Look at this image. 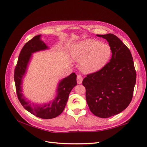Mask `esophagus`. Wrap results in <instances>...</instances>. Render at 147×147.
Here are the masks:
<instances>
[{
  "mask_svg": "<svg viewBox=\"0 0 147 147\" xmlns=\"http://www.w3.org/2000/svg\"><path fill=\"white\" fill-rule=\"evenodd\" d=\"M77 82L78 84H81L83 82V78L81 76V75H78L77 77Z\"/></svg>",
  "mask_w": 147,
  "mask_h": 147,
  "instance_id": "34e87169",
  "label": "esophagus"
}]
</instances>
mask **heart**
Wrapping results in <instances>:
<instances>
[{
  "instance_id": "obj_1",
  "label": "heart",
  "mask_w": 147,
  "mask_h": 147,
  "mask_svg": "<svg viewBox=\"0 0 147 147\" xmlns=\"http://www.w3.org/2000/svg\"><path fill=\"white\" fill-rule=\"evenodd\" d=\"M72 59L80 63L82 72L86 74L100 70L107 64L112 55L110 47L94 39H86L70 48Z\"/></svg>"
}]
</instances>
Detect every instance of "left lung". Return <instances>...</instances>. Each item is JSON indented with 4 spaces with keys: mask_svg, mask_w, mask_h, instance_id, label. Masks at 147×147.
<instances>
[{
    "mask_svg": "<svg viewBox=\"0 0 147 147\" xmlns=\"http://www.w3.org/2000/svg\"><path fill=\"white\" fill-rule=\"evenodd\" d=\"M96 35L109 42L112 58L100 70L88 75L82 84L91 112L105 118L121 113L129 105L136 72L131 53L121 40L112 34Z\"/></svg>",
    "mask_w": 147,
    "mask_h": 147,
    "instance_id": "left-lung-1",
    "label": "left lung"
}]
</instances>
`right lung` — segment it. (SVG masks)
<instances>
[{
	"label": "right lung",
	"instance_id": "right-lung-1",
	"mask_svg": "<svg viewBox=\"0 0 147 147\" xmlns=\"http://www.w3.org/2000/svg\"><path fill=\"white\" fill-rule=\"evenodd\" d=\"M41 35L35 36L26 43L20 53L19 58L15 69L14 80L16 94L23 107L37 117L42 119H51L59 115L65 108L70 91L77 85V75L71 74L59 82L57 88V94L53 101L44 104H31L23 96L22 84L24 75L32 53L48 49V47L40 39Z\"/></svg>",
	"mask_w": 147,
	"mask_h": 147
}]
</instances>
